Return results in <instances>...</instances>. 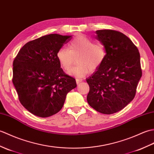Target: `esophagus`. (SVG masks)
<instances>
[{"label":"esophagus","instance_id":"esophagus-1","mask_svg":"<svg viewBox=\"0 0 154 154\" xmlns=\"http://www.w3.org/2000/svg\"><path fill=\"white\" fill-rule=\"evenodd\" d=\"M76 84H79L80 83L82 82V79H78V78H77V79L76 80Z\"/></svg>","mask_w":154,"mask_h":154}]
</instances>
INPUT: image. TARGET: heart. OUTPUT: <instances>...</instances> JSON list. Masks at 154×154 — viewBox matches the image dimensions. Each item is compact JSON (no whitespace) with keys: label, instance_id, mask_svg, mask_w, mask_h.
I'll return each mask as SVG.
<instances>
[{"label":"heart","instance_id":"obj_1","mask_svg":"<svg viewBox=\"0 0 154 154\" xmlns=\"http://www.w3.org/2000/svg\"><path fill=\"white\" fill-rule=\"evenodd\" d=\"M106 57L105 46L101 43L83 35H79L68 44V48L61 47L57 53V58L60 66L68 70L77 59V65L71 68L68 73L78 78H82L100 68Z\"/></svg>","mask_w":154,"mask_h":154}]
</instances>
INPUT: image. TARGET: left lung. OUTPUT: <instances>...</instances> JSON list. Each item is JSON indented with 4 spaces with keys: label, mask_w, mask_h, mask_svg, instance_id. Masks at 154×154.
<instances>
[{
    "label": "left lung",
    "mask_w": 154,
    "mask_h": 154,
    "mask_svg": "<svg viewBox=\"0 0 154 154\" xmlns=\"http://www.w3.org/2000/svg\"><path fill=\"white\" fill-rule=\"evenodd\" d=\"M96 38L105 46L106 57L101 66L86 79L88 104L103 114L125 108L134 99L142 77L138 49L128 37L111 29L97 30Z\"/></svg>",
    "instance_id": "left-lung-1"
}]
</instances>
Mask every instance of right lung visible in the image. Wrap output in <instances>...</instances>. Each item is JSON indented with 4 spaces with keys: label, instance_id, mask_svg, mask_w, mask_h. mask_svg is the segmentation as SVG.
Masks as SVG:
<instances>
[{
    "label": "right lung",
    "instance_id": "right-lung-1",
    "mask_svg": "<svg viewBox=\"0 0 154 154\" xmlns=\"http://www.w3.org/2000/svg\"><path fill=\"white\" fill-rule=\"evenodd\" d=\"M71 35L49 34L25 44L13 62L12 82L21 104L31 113L48 117L63 108L76 80L64 72L58 50Z\"/></svg>",
    "mask_w": 154,
    "mask_h": 154
}]
</instances>
